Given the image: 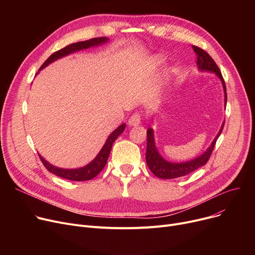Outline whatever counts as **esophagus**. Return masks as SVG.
<instances>
[{
	"label": "esophagus",
	"instance_id": "esophagus-1",
	"mask_svg": "<svg viewBox=\"0 0 255 255\" xmlns=\"http://www.w3.org/2000/svg\"><path fill=\"white\" fill-rule=\"evenodd\" d=\"M141 122V115L139 113H135L133 114L130 118H129V121L128 123L130 126H137L139 125Z\"/></svg>",
	"mask_w": 255,
	"mask_h": 255
}]
</instances>
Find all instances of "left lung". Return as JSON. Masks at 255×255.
<instances>
[{"mask_svg": "<svg viewBox=\"0 0 255 255\" xmlns=\"http://www.w3.org/2000/svg\"><path fill=\"white\" fill-rule=\"evenodd\" d=\"M193 50L197 55V66L200 70H206V71H211L215 73L222 82L223 90H224V97H225V103L227 101V95H226V87L224 79L222 77L221 71L219 69V67L212 59V57L209 55L207 51H205L203 48H200L198 46H193ZM224 127V124H222V127L215 137V139L213 140L212 144L209 146V149L199 157L190 160V161L187 162H182V163H172L168 162L166 160H164L160 154L158 153L156 146H155V141H154V133L152 128H149L146 130V152H145V161L146 164H148L149 168L151 171L154 173V175L160 179H176L180 178L183 176L188 175V173L194 171L195 169L204 166L208 160L210 159V156L215 148L216 141L221 134L222 129Z\"/></svg>", "mask_w": 255, "mask_h": 255, "instance_id": "1", "label": "left lung"}]
</instances>
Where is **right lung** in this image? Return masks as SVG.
Instances as JSON below:
<instances>
[{
    "instance_id": "add662e5",
    "label": "right lung",
    "mask_w": 255,
    "mask_h": 255,
    "mask_svg": "<svg viewBox=\"0 0 255 255\" xmlns=\"http://www.w3.org/2000/svg\"><path fill=\"white\" fill-rule=\"evenodd\" d=\"M107 41L106 37H99V38H92L90 40H87V41H80V42H76V43H72L67 45L66 47L53 52L52 55L42 64V66L40 67L39 70L43 69L44 67H46L48 64H50L51 62L56 61L62 57H65L67 55H69L71 52L77 51V50H82V49H86L89 48L91 46H95V45H99V44H103ZM126 125L122 124L121 126H119L112 134L107 138L106 142L104 143L103 148L101 149V151L99 152V154L97 155V157L93 160L91 163H89L88 165L82 167V168H76V169H63V168H59L53 166L51 164H49L47 161L39 155L40 160L43 163V165L45 166V168L50 171L53 175H56L60 178H64L67 180L70 181H89L93 178H95L98 173L103 169V167L105 166L107 159H109L112 146L114 141L117 139V137L122 133L125 129Z\"/></svg>"
}]
</instances>
